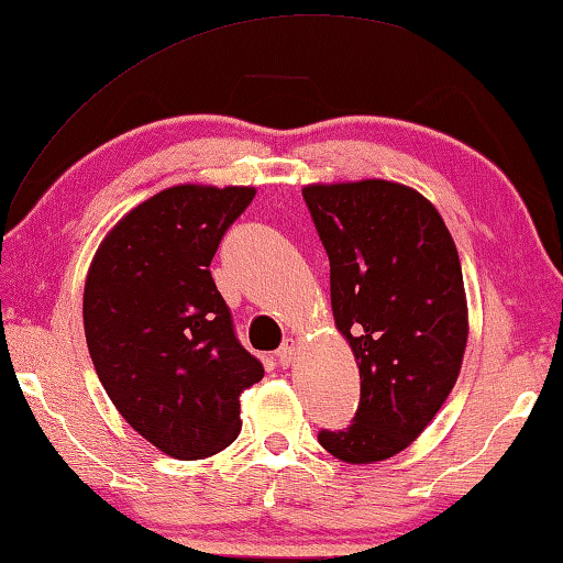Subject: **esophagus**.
Listing matches in <instances>:
<instances>
[{
	"label": "esophagus",
	"instance_id": "1",
	"mask_svg": "<svg viewBox=\"0 0 563 563\" xmlns=\"http://www.w3.org/2000/svg\"><path fill=\"white\" fill-rule=\"evenodd\" d=\"M296 353H298V343L292 341V338H288V341H283V345L278 347V363L283 365V368H288V365L296 361Z\"/></svg>",
	"mask_w": 563,
	"mask_h": 563
}]
</instances>
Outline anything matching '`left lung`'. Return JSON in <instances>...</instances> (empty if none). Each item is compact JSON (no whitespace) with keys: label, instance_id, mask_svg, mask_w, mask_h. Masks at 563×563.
<instances>
[{"label":"left lung","instance_id":"obj_1","mask_svg":"<svg viewBox=\"0 0 563 563\" xmlns=\"http://www.w3.org/2000/svg\"><path fill=\"white\" fill-rule=\"evenodd\" d=\"M330 261V306L361 371V404L318 441L345 463L408 449L456 386L468 341L459 250L439 210L388 180L308 185Z\"/></svg>","mask_w":563,"mask_h":563}]
</instances>
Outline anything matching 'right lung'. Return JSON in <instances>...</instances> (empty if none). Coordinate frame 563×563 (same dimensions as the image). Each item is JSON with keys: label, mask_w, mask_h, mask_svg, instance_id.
<instances>
[{"label": "right lung", "mask_w": 563, "mask_h": 563, "mask_svg": "<svg viewBox=\"0 0 563 563\" xmlns=\"http://www.w3.org/2000/svg\"><path fill=\"white\" fill-rule=\"evenodd\" d=\"M255 187L177 185L130 210L97 247L85 335L107 396L167 456H216L240 433L263 363L240 345L210 263Z\"/></svg>", "instance_id": "right-lung-1"}]
</instances>
